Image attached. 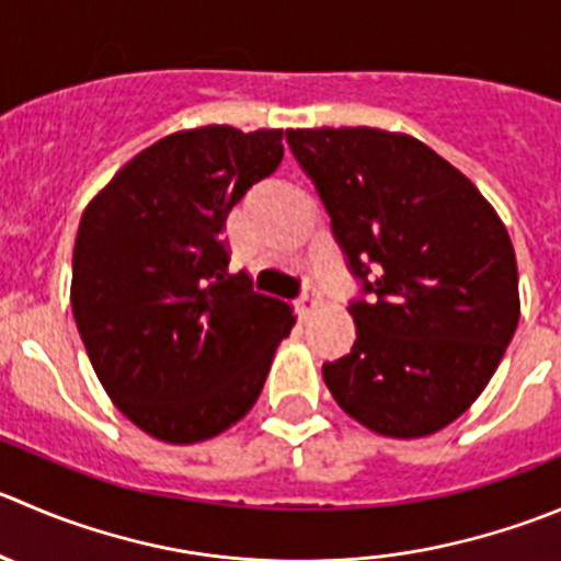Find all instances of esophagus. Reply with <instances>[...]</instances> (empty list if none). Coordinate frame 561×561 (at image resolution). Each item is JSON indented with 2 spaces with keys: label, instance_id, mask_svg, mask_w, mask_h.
<instances>
[{
  "label": "esophagus",
  "instance_id": "1",
  "mask_svg": "<svg viewBox=\"0 0 561 561\" xmlns=\"http://www.w3.org/2000/svg\"><path fill=\"white\" fill-rule=\"evenodd\" d=\"M318 304H320V293L314 290V287H309V290H304L301 296H298L296 309H298V314H301V318H309V314L318 309Z\"/></svg>",
  "mask_w": 561,
  "mask_h": 561
}]
</instances>
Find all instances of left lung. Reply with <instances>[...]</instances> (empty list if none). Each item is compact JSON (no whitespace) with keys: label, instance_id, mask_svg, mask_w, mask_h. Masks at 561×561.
<instances>
[{"label":"left lung","instance_id":"obj_1","mask_svg":"<svg viewBox=\"0 0 561 561\" xmlns=\"http://www.w3.org/2000/svg\"><path fill=\"white\" fill-rule=\"evenodd\" d=\"M287 145L369 293L347 307L351 353L323 364L331 397L386 438L453 425L493 378L520 318L518 263L496 208L411 134L290 128Z\"/></svg>","mask_w":561,"mask_h":561}]
</instances>
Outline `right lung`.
Listing matches in <instances>:
<instances>
[{"label": "right lung", "mask_w": 561, "mask_h": 561, "mask_svg": "<svg viewBox=\"0 0 561 561\" xmlns=\"http://www.w3.org/2000/svg\"><path fill=\"white\" fill-rule=\"evenodd\" d=\"M285 156L282 128L175 130L136 153L87 203L70 307L98 380L139 431L199 444L263 391L290 304L230 274L232 205Z\"/></svg>", "instance_id": "right-lung-1"}]
</instances>
